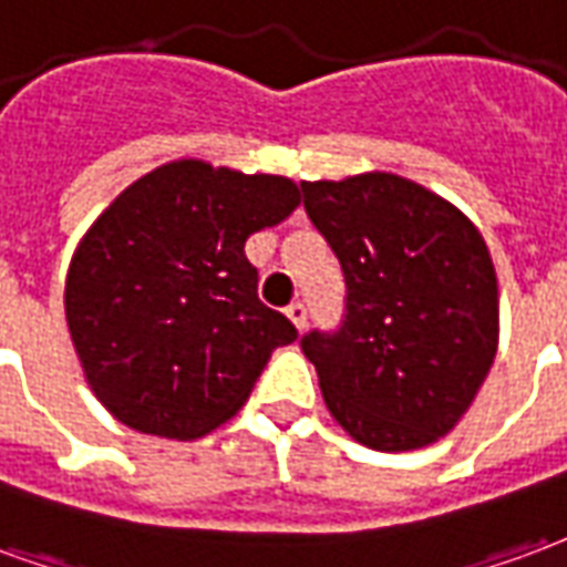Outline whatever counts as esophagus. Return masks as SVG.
Wrapping results in <instances>:
<instances>
[{"label": "esophagus", "instance_id": "34e87169", "mask_svg": "<svg viewBox=\"0 0 567 567\" xmlns=\"http://www.w3.org/2000/svg\"><path fill=\"white\" fill-rule=\"evenodd\" d=\"M287 317H289V323L296 326L299 332L305 329V326H308V308H305L301 301H292V305H289Z\"/></svg>", "mask_w": 567, "mask_h": 567}]
</instances>
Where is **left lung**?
Masks as SVG:
<instances>
[{
  "label": "left lung",
  "mask_w": 567,
  "mask_h": 567,
  "mask_svg": "<svg viewBox=\"0 0 567 567\" xmlns=\"http://www.w3.org/2000/svg\"><path fill=\"white\" fill-rule=\"evenodd\" d=\"M301 193L347 278L341 332L301 338L329 414L380 453L435 444L498 350V278L481 229L392 172L301 181Z\"/></svg>",
  "instance_id": "obj_1"
}]
</instances>
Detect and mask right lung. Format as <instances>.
<instances>
[{
	"instance_id": "right-lung-1",
	"label": "right lung",
	"mask_w": 567,
	"mask_h": 567,
	"mask_svg": "<svg viewBox=\"0 0 567 567\" xmlns=\"http://www.w3.org/2000/svg\"><path fill=\"white\" fill-rule=\"evenodd\" d=\"M292 177L172 159L132 181L78 241L65 323L86 386L142 435L193 441L233 420L299 332L259 301L244 244L299 208Z\"/></svg>"
}]
</instances>
